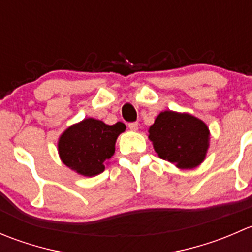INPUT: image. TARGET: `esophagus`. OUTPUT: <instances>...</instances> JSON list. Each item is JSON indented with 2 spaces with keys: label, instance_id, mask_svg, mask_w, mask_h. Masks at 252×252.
<instances>
[{
  "label": "esophagus",
  "instance_id": "1",
  "mask_svg": "<svg viewBox=\"0 0 252 252\" xmlns=\"http://www.w3.org/2000/svg\"><path fill=\"white\" fill-rule=\"evenodd\" d=\"M138 126H139V124L136 123V122H130V123L128 124V128L130 129V130L135 131V130H138Z\"/></svg>",
  "mask_w": 252,
  "mask_h": 252
}]
</instances>
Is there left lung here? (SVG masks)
<instances>
[{
  "label": "left lung",
  "mask_w": 252,
  "mask_h": 252,
  "mask_svg": "<svg viewBox=\"0 0 252 252\" xmlns=\"http://www.w3.org/2000/svg\"><path fill=\"white\" fill-rule=\"evenodd\" d=\"M149 133L158 156L179 168H194L204 161L210 131L194 116L164 111L150 126Z\"/></svg>",
  "instance_id": "1"
}]
</instances>
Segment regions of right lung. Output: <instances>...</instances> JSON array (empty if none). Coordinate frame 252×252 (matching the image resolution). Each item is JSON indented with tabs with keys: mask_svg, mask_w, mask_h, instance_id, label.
<instances>
[{
	"mask_svg": "<svg viewBox=\"0 0 252 252\" xmlns=\"http://www.w3.org/2000/svg\"><path fill=\"white\" fill-rule=\"evenodd\" d=\"M126 130L122 122L107 126L94 118L68 128L58 141V152L65 166L86 177L100 174L114 154V145Z\"/></svg>",
	"mask_w": 252,
	"mask_h": 252,
	"instance_id": "right-lung-1",
	"label": "right lung"
}]
</instances>
